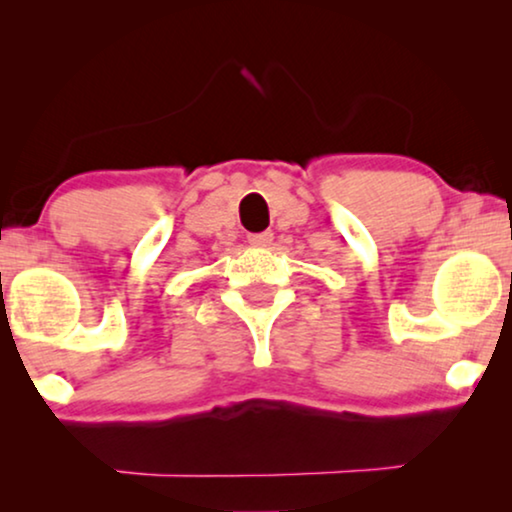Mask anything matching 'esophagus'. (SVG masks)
<instances>
[{
	"instance_id": "obj_1",
	"label": "esophagus",
	"mask_w": 512,
	"mask_h": 512,
	"mask_svg": "<svg viewBox=\"0 0 512 512\" xmlns=\"http://www.w3.org/2000/svg\"><path fill=\"white\" fill-rule=\"evenodd\" d=\"M272 230H263V233H251L247 240L249 244H254V247H270L272 244Z\"/></svg>"
}]
</instances>
